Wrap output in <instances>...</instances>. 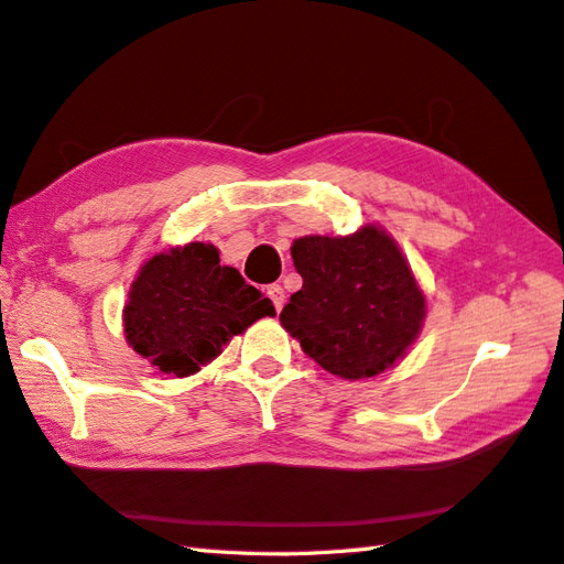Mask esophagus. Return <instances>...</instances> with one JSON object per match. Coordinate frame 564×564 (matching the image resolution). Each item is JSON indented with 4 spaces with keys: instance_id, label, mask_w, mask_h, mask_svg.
Wrapping results in <instances>:
<instances>
[{
    "instance_id": "34e87169",
    "label": "esophagus",
    "mask_w": 564,
    "mask_h": 564,
    "mask_svg": "<svg viewBox=\"0 0 564 564\" xmlns=\"http://www.w3.org/2000/svg\"><path fill=\"white\" fill-rule=\"evenodd\" d=\"M267 295L271 297V303H273V307H276V312H281V307L285 303V291H283V288L279 283H273V285L267 288Z\"/></svg>"
}]
</instances>
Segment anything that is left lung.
Returning a JSON list of instances; mask_svg holds the SVG:
<instances>
[{"label": "left lung", "instance_id": "8db88e82", "mask_svg": "<svg viewBox=\"0 0 564 564\" xmlns=\"http://www.w3.org/2000/svg\"><path fill=\"white\" fill-rule=\"evenodd\" d=\"M291 254L303 288L281 324L300 348L344 379L394 368L425 322V295L394 238L379 226L346 238L307 235Z\"/></svg>", "mask_w": 564, "mask_h": 564}]
</instances>
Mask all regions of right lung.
Returning a JSON list of instances; mask_svg holds the SVG:
<instances>
[{
	"mask_svg": "<svg viewBox=\"0 0 564 564\" xmlns=\"http://www.w3.org/2000/svg\"><path fill=\"white\" fill-rule=\"evenodd\" d=\"M271 300L223 267L214 245L170 247L141 267L124 305V336L163 375L189 377L220 356L232 336L261 317Z\"/></svg>",
	"mask_w": 564,
	"mask_h": 564,
	"instance_id": "add662e5",
	"label": "right lung"
}]
</instances>
